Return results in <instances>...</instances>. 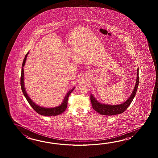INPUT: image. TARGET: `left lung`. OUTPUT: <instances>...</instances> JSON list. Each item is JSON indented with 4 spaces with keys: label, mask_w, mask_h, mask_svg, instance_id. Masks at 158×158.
I'll return each instance as SVG.
<instances>
[{
    "label": "left lung",
    "mask_w": 158,
    "mask_h": 158,
    "mask_svg": "<svg viewBox=\"0 0 158 158\" xmlns=\"http://www.w3.org/2000/svg\"><path fill=\"white\" fill-rule=\"evenodd\" d=\"M137 77L136 83L135 85L134 90L133 91L131 95L128 98V99L125 101L124 103L118 105H108L104 104L99 102L98 101L94 98L93 95H90V100L92 104V107L95 111H97L99 114L103 115L111 116L114 114H122L124 112L128 107L130 106L131 102L133 100L134 97L136 94L138 86L139 84V69L138 68Z\"/></svg>",
    "instance_id": "8db88e82"
}]
</instances>
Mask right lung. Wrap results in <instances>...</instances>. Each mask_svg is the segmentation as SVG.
<instances>
[{"label":"right lung","mask_w":158,"mask_h":158,"mask_svg":"<svg viewBox=\"0 0 158 158\" xmlns=\"http://www.w3.org/2000/svg\"><path fill=\"white\" fill-rule=\"evenodd\" d=\"M29 52H28L24 59L23 63L22 64V69H21V90L24 94V96L26 98L27 101L28 102V103H29L30 106H31V107L33 108L34 110L36 111L38 114H41V115H44V116H56L58 114H61L63 112H64L65 111L66 108L67 107L68 99V97L69 96V95L74 90V87L73 89H72L69 91V92H68L67 94H66L65 97H64V100L63 101L62 103L56 107L54 108H44L42 107H40L38 105L34 103V102L31 101V99H30V97L28 96V95L27 94V91L25 90V86H24V67L25 64V61L27 60V56L29 54Z\"/></svg>","instance_id":"add662e5"}]
</instances>
